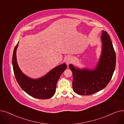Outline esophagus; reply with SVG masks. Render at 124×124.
Returning a JSON list of instances; mask_svg holds the SVG:
<instances>
[{
	"label": "esophagus",
	"instance_id": "34e87169",
	"mask_svg": "<svg viewBox=\"0 0 124 124\" xmlns=\"http://www.w3.org/2000/svg\"><path fill=\"white\" fill-rule=\"evenodd\" d=\"M73 61V58L72 56H68L66 58V60H65V62H66V63L67 65H68L70 63H72Z\"/></svg>",
	"mask_w": 124,
	"mask_h": 124
}]
</instances>
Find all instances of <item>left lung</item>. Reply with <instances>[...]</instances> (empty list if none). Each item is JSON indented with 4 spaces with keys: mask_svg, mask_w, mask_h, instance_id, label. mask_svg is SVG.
<instances>
[{
    "mask_svg": "<svg viewBox=\"0 0 124 124\" xmlns=\"http://www.w3.org/2000/svg\"><path fill=\"white\" fill-rule=\"evenodd\" d=\"M101 40V53L95 68L81 69L69 65L73 74V89L78 94L89 95L98 92L106 87L112 78L116 67V53L106 31H102Z\"/></svg>",
    "mask_w": 124,
    "mask_h": 124,
    "instance_id": "obj_1",
    "label": "left lung"
}]
</instances>
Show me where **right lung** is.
<instances>
[{
    "label": "right lung",
    "mask_w": 124,
    "mask_h": 124,
    "mask_svg": "<svg viewBox=\"0 0 124 124\" xmlns=\"http://www.w3.org/2000/svg\"><path fill=\"white\" fill-rule=\"evenodd\" d=\"M18 43L14 49L12 60L13 69L17 83L26 93L32 97L42 100L51 98L55 93L59 78L67 68L66 64L56 66L40 78L32 79L23 74L18 66L16 56Z\"/></svg>",
    "instance_id": "right-lung-1"
}]
</instances>
